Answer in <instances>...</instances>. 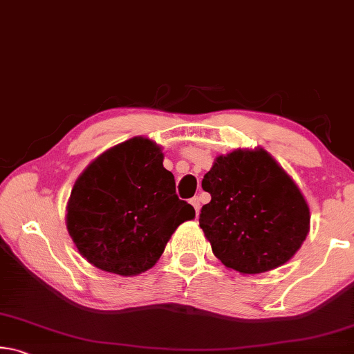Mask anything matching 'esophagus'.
<instances>
[{
    "label": "esophagus",
    "instance_id": "esophagus-1",
    "mask_svg": "<svg viewBox=\"0 0 354 354\" xmlns=\"http://www.w3.org/2000/svg\"><path fill=\"white\" fill-rule=\"evenodd\" d=\"M190 203H192V206L195 207V212H196V215L200 214V207H201V203H200V198L198 196H194V198L190 200Z\"/></svg>",
    "mask_w": 354,
    "mask_h": 354
}]
</instances>
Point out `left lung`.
I'll list each match as a JSON object with an SVG mask.
<instances>
[{"label": "left lung", "instance_id": "obj_1", "mask_svg": "<svg viewBox=\"0 0 354 354\" xmlns=\"http://www.w3.org/2000/svg\"><path fill=\"white\" fill-rule=\"evenodd\" d=\"M211 201L200 226L214 254L243 274L268 272L297 253L309 231L304 196L263 149L220 156L201 181Z\"/></svg>", "mask_w": 354, "mask_h": 354}]
</instances>
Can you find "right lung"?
<instances>
[{"label":"right lung","instance_id":"obj_1","mask_svg":"<svg viewBox=\"0 0 354 354\" xmlns=\"http://www.w3.org/2000/svg\"><path fill=\"white\" fill-rule=\"evenodd\" d=\"M151 140L134 137L107 149L71 190L67 227L95 267L122 277L151 268L176 227L195 217L179 200L173 173Z\"/></svg>","mask_w":354,"mask_h":354}]
</instances>
